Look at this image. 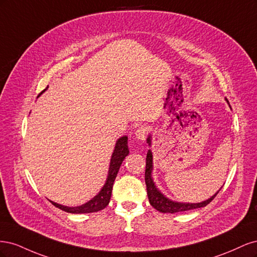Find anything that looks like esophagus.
<instances>
[{"mask_svg":"<svg viewBox=\"0 0 257 257\" xmlns=\"http://www.w3.org/2000/svg\"><path fill=\"white\" fill-rule=\"evenodd\" d=\"M148 133H149V127L146 125H142L136 130L135 137L138 139L139 142H144V141H146V137H147Z\"/></svg>","mask_w":257,"mask_h":257,"instance_id":"esophagus-1","label":"esophagus"}]
</instances>
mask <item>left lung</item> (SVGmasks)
I'll list each match as a JSON object with an SVG mask.
<instances>
[{
  "mask_svg": "<svg viewBox=\"0 0 257 257\" xmlns=\"http://www.w3.org/2000/svg\"><path fill=\"white\" fill-rule=\"evenodd\" d=\"M147 143L151 146V138L150 136L147 138ZM152 152L151 150L148 151L147 153V158H146V173H145V181L147 185V194H148V198H149V203L150 205L157 209L158 211L163 212V213H176V212H181V211H188V210L192 209H196V208H201L207 206L209 203H211L213 198L217 195V193L220 192V190L217 191L212 197H210L209 199L203 201V203H197V204H185V203H178V201H174L172 199H169L165 197L163 194L157 189L155 186L151 173H152Z\"/></svg>",
  "mask_w": 257,
  "mask_h": 257,
  "instance_id": "left-lung-1",
  "label": "left lung"
}]
</instances>
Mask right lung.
I'll use <instances>...</instances> for the list:
<instances>
[{
  "instance_id": "right-lung-1",
  "label": "right lung",
  "mask_w": 257,
  "mask_h": 257,
  "mask_svg": "<svg viewBox=\"0 0 257 257\" xmlns=\"http://www.w3.org/2000/svg\"><path fill=\"white\" fill-rule=\"evenodd\" d=\"M41 94H38V96H40ZM128 153H130V151H128V147H127V136L120 137L118 139V142L115 143L114 150L111 155L109 172H108L107 180L97 195L94 198L89 200L88 203H85L84 205H81L78 207L62 206L57 203H53V201H51V200H50V203L54 207L63 210V211L68 212V213H91V212H97V211H99V210L104 209L108 204H109L114 179H115L116 175H118V172H119L123 160L125 159V157Z\"/></svg>"
}]
</instances>
